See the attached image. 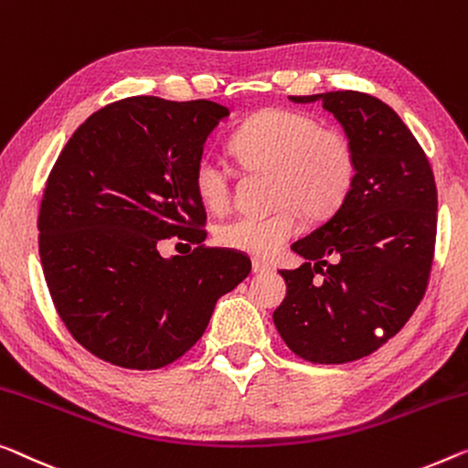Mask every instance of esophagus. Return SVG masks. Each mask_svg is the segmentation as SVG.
Segmentation results:
<instances>
[{"label":"esophagus","mask_w":468,"mask_h":468,"mask_svg":"<svg viewBox=\"0 0 468 468\" xmlns=\"http://www.w3.org/2000/svg\"><path fill=\"white\" fill-rule=\"evenodd\" d=\"M252 271H254V273H269V271H273V267H271L269 262L258 261V258H254V261H252Z\"/></svg>","instance_id":"esophagus-1"}]
</instances>
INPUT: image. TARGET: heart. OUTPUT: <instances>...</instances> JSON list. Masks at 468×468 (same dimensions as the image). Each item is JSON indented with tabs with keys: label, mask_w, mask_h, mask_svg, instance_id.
Segmentation results:
<instances>
[{
	"label": "heart",
	"mask_w": 468,
	"mask_h": 468,
	"mask_svg": "<svg viewBox=\"0 0 468 468\" xmlns=\"http://www.w3.org/2000/svg\"><path fill=\"white\" fill-rule=\"evenodd\" d=\"M229 149L248 170L271 172V214H239L216 227L218 246L258 258L273 256L309 218H327L353 189V144L340 130L324 128L317 117L292 109H267L233 132ZM193 191L207 212L222 214L233 199L231 172L212 155L193 167Z\"/></svg>",
	"instance_id": "b5f03b06"
}]
</instances>
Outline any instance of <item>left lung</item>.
<instances>
[{"label": "left lung", "instance_id": "1", "mask_svg": "<svg viewBox=\"0 0 468 468\" xmlns=\"http://www.w3.org/2000/svg\"><path fill=\"white\" fill-rule=\"evenodd\" d=\"M290 101H322L345 128L357 172L345 204L292 243L304 262L279 271L288 294L273 322L298 357L346 364L393 338L420 304L435 252L437 186L422 146L388 104L355 90Z\"/></svg>", "mask_w": 468, "mask_h": 468}]
</instances>
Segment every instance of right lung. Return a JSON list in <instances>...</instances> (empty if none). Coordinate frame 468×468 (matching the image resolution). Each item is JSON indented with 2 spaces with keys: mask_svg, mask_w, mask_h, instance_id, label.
Here are the masks:
<instances>
[{
  "mask_svg": "<svg viewBox=\"0 0 468 468\" xmlns=\"http://www.w3.org/2000/svg\"><path fill=\"white\" fill-rule=\"evenodd\" d=\"M227 115L212 101L130 96L90 115L56 159L37 218L41 267L62 324L99 359L157 369L183 357L252 269L241 252L201 246L193 167ZM170 236L198 248L164 259Z\"/></svg>",
  "mask_w": 468,
  "mask_h": 468,
  "instance_id": "1",
  "label": "right lung"
}]
</instances>
